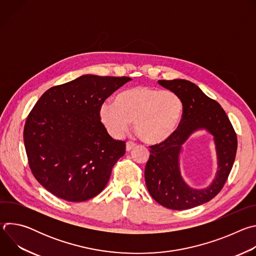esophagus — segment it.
Returning a JSON list of instances; mask_svg holds the SVG:
<instances>
[{
    "mask_svg": "<svg viewBox=\"0 0 256 256\" xmlns=\"http://www.w3.org/2000/svg\"><path fill=\"white\" fill-rule=\"evenodd\" d=\"M136 144L134 142H126V151H128V152H130V151H132V150L136 147Z\"/></svg>",
    "mask_w": 256,
    "mask_h": 256,
    "instance_id": "34e87169",
    "label": "esophagus"
}]
</instances>
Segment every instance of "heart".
<instances>
[{"mask_svg": "<svg viewBox=\"0 0 256 256\" xmlns=\"http://www.w3.org/2000/svg\"><path fill=\"white\" fill-rule=\"evenodd\" d=\"M184 114L181 98L169 90L136 86L118 95L114 101H104L99 120L114 138L122 136L134 122L136 134L144 142L160 144L177 130Z\"/></svg>", "mask_w": 256, "mask_h": 256, "instance_id": "b5f03b06", "label": "heart"}]
</instances>
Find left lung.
<instances>
[{
    "label": "left lung",
    "mask_w": 256,
    "mask_h": 256,
    "mask_svg": "<svg viewBox=\"0 0 256 256\" xmlns=\"http://www.w3.org/2000/svg\"><path fill=\"white\" fill-rule=\"evenodd\" d=\"M158 83L181 98L184 114L169 140L150 147V158L144 168L146 186L151 196L163 206L188 210L210 202L223 188L234 164L237 136L221 105L196 84L182 79L159 80ZM200 129H206L214 136L218 160L215 179L202 190L190 187L182 178L178 167L182 146Z\"/></svg>",
    "instance_id": "8db88e82"
}]
</instances>
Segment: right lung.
Listing matches in <instances>:
<instances>
[{
  "label": "right lung",
  "mask_w": 256,
  "mask_h": 256,
  "mask_svg": "<svg viewBox=\"0 0 256 256\" xmlns=\"http://www.w3.org/2000/svg\"><path fill=\"white\" fill-rule=\"evenodd\" d=\"M128 77L83 75L42 94L24 126V146L32 174L54 196L84 202L99 194L126 142L108 134L99 107Z\"/></svg>",
  "instance_id": "add662e5"
}]
</instances>
